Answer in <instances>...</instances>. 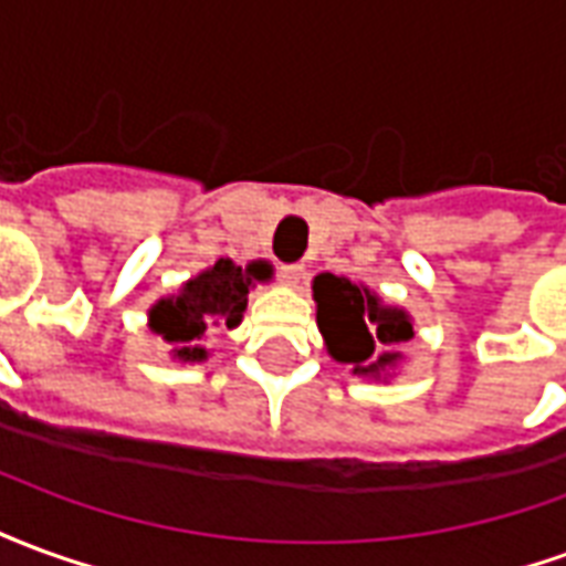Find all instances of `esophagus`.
<instances>
[{
	"label": "esophagus",
	"instance_id": "34e87169",
	"mask_svg": "<svg viewBox=\"0 0 566 566\" xmlns=\"http://www.w3.org/2000/svg\"><path fill=\"white\" fill-rule=\"evenodd\" d=\"M303 275H306V266H303V263H284L282 266V279L287 284H300Z\"/></svg>",
	"mask_w": 566,
	"mask_h": 566
}]
</instances>
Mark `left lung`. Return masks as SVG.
<instances>
[{
    "label": "left lung",
    "instance_id": "8db88e82",
    "mask_svg": "<svg viewBox=\"0 0 566 566\" xmlns=\"http://www.w3.org/2000/svg\"><path fill=\"white\" fill-rule=\"evenodd\" d=\"M318 327L336 360L352 364L355 373L379 376L397 364V345L412 339L409 315L400 308L381 306L379 296L357 287L348 279L324 272L315 279Z\"/></svg>",
    "mask_w": 566,
    "mask_h": 566
}]
</instances>
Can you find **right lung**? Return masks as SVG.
<instances>
[{
	"label": "right lung",
	"instance_id": "1",
	"mask_svg": "<svg viewBox=\"0 0 566 566\" xmlns=\"http://www.w3.org/2000/svg\"><path fill=\"white\" fill-rule=\"evenodd\" d=\"M254 279H270L266 263H248L245 270L233 260H218L211 270L199 272L197 279L181 287L178 296H166L150 308V327L160 333L166 343L175 345V355L181 360H202L206 348L197 339L209 324L235 327L248 306V287Z\"/></svg>",
	"mask_w": 566,
	"mask_h": 566
}]
</instances>
